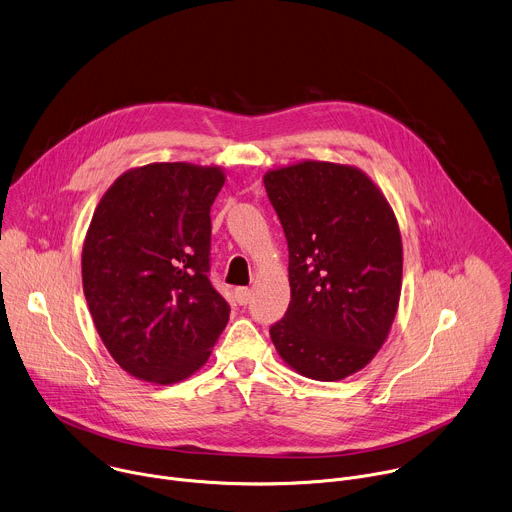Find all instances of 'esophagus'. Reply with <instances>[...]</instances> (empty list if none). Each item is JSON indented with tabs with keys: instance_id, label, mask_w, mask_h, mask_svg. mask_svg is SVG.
<instances>
[{
	"instance_id": "obj_1",
	"label": "esophagus",
	"mask_w": 512,
	"mask_h": 512,
	"mask_svg": "<svg viewBox=\"0 0 512 512\" xmlns=\"http://www.w3.org/2000/svg\"><path fill=\"white\" fill-rule=\"evenodd\" d=\"M234 294H236V300H238L242 306H246V304L250 302V298H252V290H250V288H246V286L236 288V290H234Z\"/></svg>"
}]
</instances>
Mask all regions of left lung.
Returning <instances> with one entry per match:
<instances>
[{"label": "left lung", "instance_id": "8db88e82", "mask_svg": "<svg viewBox=\"0 0 512 512\" xmlns=\"http://www.w3.org/2000/svg\"><path fill=\"white\" fill-rule=\"evenodd\" d=\"M288 242L290 304L270 327L282 361L317 381L361 371L393 325L403 272L395 214L353 165L298 161L264 175Z\"/></svg>", "mask_w": 512, "mask_h": 512}]
</instances>
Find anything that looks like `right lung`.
Returning <instances> with one entry per match:
<instances>
[{"label": "right lung", "instance_id": "1", "mask_svg": "<svg viewBox=\"0 0 512 512\" xmlns=\"http://www.w3.org/2000/svg\"><path fill=\"white\" fill-rule=\"evenodd\" d=\"M222 167L149 163L100 197L82 246L92 323L129 375L171 385L206 365L230 306L212 286L210 210Z\"/></svg>", "mask_w": 512, "mask_h": 512}]
</instances>
